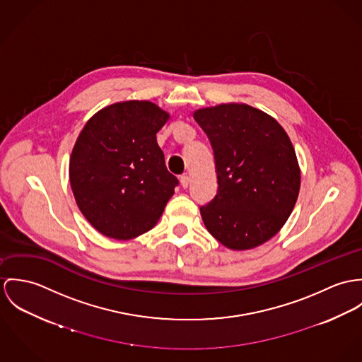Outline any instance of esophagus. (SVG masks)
<instances>
[{"mask_svg": "<svg viewBox=\"0 0 362 362\" xmlns=\"http://www.w3.org/2000/svg\"><path fill=\"white\" fill-rule=\"evenodd\" d=\"M180 185L183 189H187L189 185H190V177L187 175H182L180 176Z\"/></svg>", "mask_w": 362, "mask_h": 362, "instance_id": "obj_1", "label": "esophagus"}]
</instances>
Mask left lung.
<instances>
[{
    "label": "left lung",
    "mask_w": 362,
    "mask_h": 362,
    "mask_svg": "<svg viewBox=\"0 0 362 362\" xmlns=\"http://www.w3.org/2000/svg\"><path fill=\"white\" fill-rule=\"evenodd\" d=\"M214 150L216 196L200 208L208 232L230 250L272 239L290 216L300 190L293 144L278 122L245 104L194 112Z\"/></svg>",
    "instance_id": "obj_1"
}]
</instances>
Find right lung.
I'll use <instances>...</instances> for the list:
<instances>
[{"label": "right lung", "mask_w": 362, "mask_h": 362, "mask_svg": "<svg viewBox=\"0 0 362 362\" xmlns=\"http://www.w3.org/2000/svg\"><path fill=\"white\" fill-rule=\"evenodd\" d=\"M169 114L150 101H123L103 108L75 143L69 180L84 218L117 240L156 226L179 185L165 166L157 133Z\"/></svg>", "instance_id": "right-lung-1"}]
</instances>
